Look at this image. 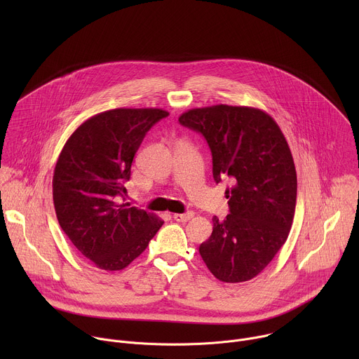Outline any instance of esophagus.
Returning a JSON list of instances; mask_svg holds the SVG:
<instances>
[{
  "label": "esophagus",
  "mask_w": 359,
  "mask_h": 359,
  "mask_svg": "<svg viewBox=\"0 0 359 359\" xmlns=\"http://www.w3.org/2000/svg\"><path fill=\"white\" fill-rule=\"evenodd\" d=\"M194 216V213L193 212H186V213H176V215H173V219L176 220V222H189L191 217Z\"/></svg>",
  "instance_id": "esophagus-1"
}]
</instances>
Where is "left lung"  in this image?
Masks as SVG:
<instances>
[{"mask_svg":"<svg viewBox=\"0 0 359 359\" xmlns=\"http://www.w3.org/2000/svg\"><path fill=\"white\" fill-rule=\"evenodd\" d=\"M179 122L208 140L215 182L233 183L226 190L230 215L213 217L212 236L198 252L220 281H248L270 264L291 230L297 173L288 143L276 121L257 108H196Z\"/></svg>","mask_w":359,"mask_h":359,"instance_id":"left-lung-1","label":"left lung"}]
</instances>
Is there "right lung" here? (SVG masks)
<instances>
[{"mask_svg": "<svg viewBox=\"0 0 359 359\" xmlns=\"http://www.w3.org/2000/svg\"><path fill=\"white\" fill-rule=\"evenodd\" d=\"M168 115L158 108L97 114L71 135L58 158L53 196L60 226L100 270L128 267L163 224L119 197L143 137Z\"/></svg>", "mask_w": 359, "mask_h": 359, "instance_id": "1", "label": "right lung"}]
</instances>
